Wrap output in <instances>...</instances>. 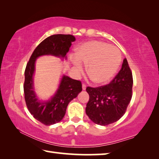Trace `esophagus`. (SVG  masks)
Masks as SVG:
<instances>
[{"instance_id":"1","label":"esophagus","mask_w":159,"mask_h":159,"mask_svg":"<svg viewBox=\"0 0 159 159\" xmlns=\"http://www.w3.org/2000/svg\"><path fill=\"white\" fill-rule=\"evenodd\" d=\"M86 87H87V86H86V85H85V84H83L82 85V89L83 90H85L86 89Z\"/></svg>"}]
</instances>
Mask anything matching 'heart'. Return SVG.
I'll return each mask as SVG.
<instances>
[{
	"label": "heart",
	"mask_w": 159,
	"mask_h": 159,
	"mask_svg": "<svg viewBox=\"0 0 159 159\" xmlns=\"http://www.w3.org/2000/svg\"><path fill=\"white\" fill-rule=\"evenodd\" d=\"M76 57L72 58L76 73L83 71V64H88L87 72L94 82L103 84L111 80L121 61V54L118 48L107 43L91 41L77 48Z\"/></svg>",
	"instance_id": "obj_1"
}]
</instances>
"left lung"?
Returning a JSON list of instances; mask_svg holds the SVG:
<instances>
[{"instance_id":"obj_1","label":"left lung","mask_w":159,"mask_h":159,"mask_svg":"<svg viewBox=\"0 0 159 159\" xmlns=\"http://www.w3.org/2000/svg\"><path fill=\"white\" fill-rule=\"evenodd\" d=\"M133 84V74L125 58L109 84L86 88L90 97L86 114L98 125H107L117 121L124 115L131 100Z\"/></svg>"}]
</instances>
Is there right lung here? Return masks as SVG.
I'll return each instance as SVG.
<instances>
[{"mask_svg": "<svg viewBox=\"0 0 159 159\" xmlns=\"http://www.w3.org/2000/svg\"><path fill=\"white\" fill-rule=\"evenodd\" d=\"M75 40V37L70 34H55L46 38L34 50L26 64L24 83L26 107L31 114L45 125H53L62 120L69 102L82 91V84L80 80L63 75L55 95L49 100L40 101L34 89L35 62L43 55L66 59V53Z\"/></svg>", "mask_w": 159, "mask_h": 159, "instance_id": "1", "label": "right lung"}]
</instances>
